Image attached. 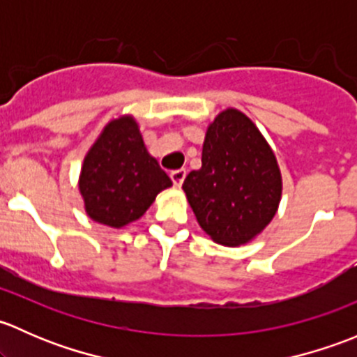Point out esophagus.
<instances>
[{
  "mask_svg": "<svg viewBox=\"0 0 357 357\" xmlns=\"http://www.w3.org/2000/svg\"><path fill=\"white\" fill-rule=\"evenodd\" d=\"M185 178H186L185 169H178V171L171 172V179L172 183H174V186H181L183 181H185Z\"/></svg>",
  "mask_w": 357,
  "mask_h": 357,
  "instance_id": "34e87169",
  "label": "esophagus"
}]
</instances>
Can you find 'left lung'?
<instances>
[{
  "label": "left lung",
  "mask_w": 357,
  "mask_h": 357,
  "mask_svg": "<svg viewBox=\"0 0 357 357\" xmlns=\"http://www.w3.org/2000/svg\"><path fill=\"white\" fill-rule=\"evenodd\" d=\"M275 152L243 112L222 110L208 124L202 167L183 183L200 228L215 243L240 247L271 222L282 200Z\"/></svg>",
  "instance_id": "left-lung-1"
}]
</instances>
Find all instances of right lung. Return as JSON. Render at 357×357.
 <instances>
[{
  "label": "right lung",
  "instance_id": "obj_1",
  "mask_svg": "<svg viewBox=\"0 0 357 357\" xmlns=\"http://www.w3.org/2000/svg\"><path fill=\"white\" fill-rule=\"evenodd\" d=\"M169 186L171 178L149 153L132 115H121L103 128L79 176L86 214L117 229L142 218Z\"/></svg>",
  "mask_w": 357,
  "mask_h": 357
}]
</instances>
